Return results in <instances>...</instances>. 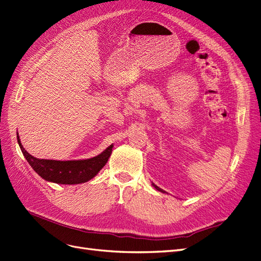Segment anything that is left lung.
Returning <instances> with one entry per match:
<instances>
[{
	"label": "left lung",
	"mask_w": 261,
	"mask_h": 261,
	"mask_svg": "<svg viewBox=\"0 0 261 261\" xmlns=\"http://www.w3.org/2000/svg\"><path fill=\"white\" fill-rule=\"evenodd\" d=\"M152 186H153V187H155V188H156L157 190H159V191H161V192H165V191H163V190H162L161 188H159L158 186H156V185H153V184H152Z\"/></svg>",
	"instance_id": "1"
}]
</instances>
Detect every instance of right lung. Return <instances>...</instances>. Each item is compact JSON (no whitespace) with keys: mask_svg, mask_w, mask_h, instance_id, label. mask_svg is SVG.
Masks as SVG:
<instances>
[{"mask_svg":"<svg viewBox=\"0 0 261 261\" xmlns=\"http://www.w3.org/2000/svg\"><path fill=\"white\" fill-rule=\"evenodd\" d=\"M17 140L24 158L38 175L45 180L64 185L82 184L93 178L106 165L113 148V145H110L100 155L90 159L59 161L33 157L23 148L18 134Z\"/></svg>","mask_w":261,"mask_h":261,"instance_id":"right-lung-1","label":"right lung"}]
</instances>
